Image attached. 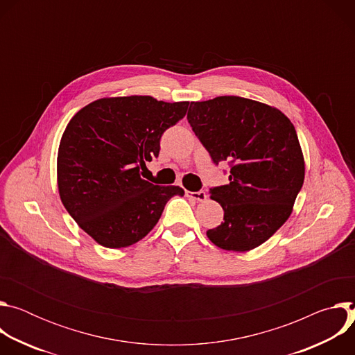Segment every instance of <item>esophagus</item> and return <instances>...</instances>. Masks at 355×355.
<instances>
[{
  "label": "esophagus",
  "mask_w": 355,
  "mask_h": 355,
  "mask_svg": "<svg viewBox=\"0 0 355 355\" xmlns=\"http://www.w3.org/2000/svg\"><path fill=\"white\" fill-rule=\"evenodd\" d=\"M185 193H187V196H189L191 199H195V200H199V202H204V200H207V198H208V195H207L204 191H198V192L187 191Z\"/></svg>",
  "instance_id": "obj_1"
}]
</instances>
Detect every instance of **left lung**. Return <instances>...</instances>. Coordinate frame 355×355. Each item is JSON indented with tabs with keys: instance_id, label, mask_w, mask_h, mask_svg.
Listing matches in <instances>:
<instances>
[{
	"instance_id": "1",
	"label": "left lung",
	"mask_w": 355,
	"mask_h": 355,
	"mask_svg": "<svg viewBox=\"0 0 355 355\" xmlns=\"http://www.w3.org/2000/svg\"><path fill=\"white\" fill-rule=\"evenodd\" d=\"M187 118L214 163L232 164L230 182L211 189L225 222L208 239L227 251L261 245L291 216L305 180L295 126L278 108L234 95L191 103Z\"/></svg>"
}]
</instances>
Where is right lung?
Masks as SVG:
<instances>
[{"label": "right lung", "instance_id": "obj_1", "mask_svg": "<svg viewBox=\"0 0 355 355\" xmlns=\"http://www.w3.org/2000/svg\"><path fill=\"white\" fill-rule=\"evenodd\" d=\"M189 103L148 95L107 96L81 108L67 123L58 151V187L64 208L98 244L129 247L153 229L175 185L141 178L157 157L162 135Z\"/></svg>", "mask_w": 355, "mask_h": 355}]
</instances>
